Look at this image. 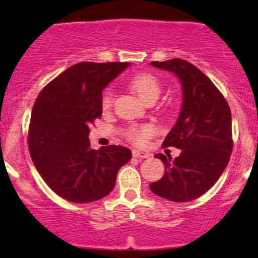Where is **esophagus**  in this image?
<instances>
[{
	"mask_svg": "<svg viewBox=\"0 0 258 258\" xmlns=\"http://www.w3.org/2000/svg\"><path fill=\"white\" fill-rule=\"evenodd\" d=\"M132 155L133 158H138V159H148L152 156L149 153H143V152H139V150H133Z\"/></svg>",
	"mask_w": 258,
	"mask_h": 258,
	"instance_id": "obj_1",
	"label": "esophagus"
}]
</instances>
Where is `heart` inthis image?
<instances>
[{
    "instance_id": "obj_1",
    "label": "heart",
    "mask_w": 258,
    "mask_h": 258,
    "mask_svg": "<svg viewBox=\"0 0 258 258\" xmlns=\"http://www.w3.org/2000/svg\"><path fill=\"white\" fill-rule=\"evenodd\" d=\"M130 87L132 88L138 97L144 102L158 99L160 94V84L158 79L152 74L139 73L132 76L130 80ZM100 104L104 110H108L112 104V92L111 90H105L103 92ZM154 133L153 126L150 125H133L130 126L125 131L126 138L132 142L136 146H143L147 139Z\"/></svg>"
}]
</instances>
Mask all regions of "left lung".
<instances>
[{"mask_svg":"<svg viewBox=\"0 0 258 258\" xmlns=\"http://www.w3.org/2000/svg\"><path fill=\"white\" fill-rule=\"evenodd\" d=\"M150 64L173 73L183 96L178 119L162 143L182 153L174 160L156 154L165 173L150 184V190L170 201L186 203L205 194L228 165L233 149L232 114L214 82L189 61L176 58Z\"/></svg>","mask_w":258,"mask_h":258,"instance_id":"1","label":"left lung"}]
</instances>
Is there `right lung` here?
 <instances>
[{
    "label": "right lung",
    "mask_w": 258,
    "mask_h": 258,
    "mask_svg": "<svg viewBox=\"0 0 258 258\" xmlns=\"http://www.w3.org/2000/svg\"><path fill=\"white\" fill-rule=\"evenodd\" d=\"M130 63L84 61L68 68L38 94L28 146L38 173L63 199L84 204L114 189L120 167L131 160L121 146L92 149L88 135L102 116V92Z\"/></svg>",
    "instance_id": "1"
}]
</instances>
